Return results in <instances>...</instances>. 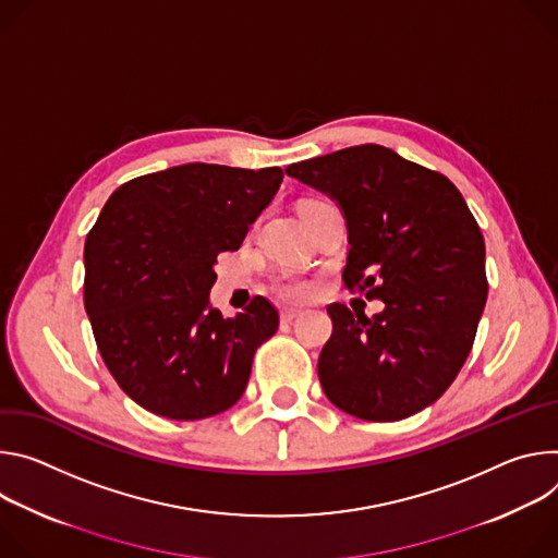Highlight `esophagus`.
Segmentation results:
<instances>
[{
	"mask_svg": "<svg viewBox=\"0 0 558 558\" xmlns=\"http://www.w3.org/2000/svg\"><path fill=\"white\" fill-rule=\"evenodd\" d=\"M301 313L299 311H283L281 313V324H292Z\"/></svg>",
	"mask_w": 558,
	"mask_h": 558,
	"instance_id": "1",
	"label": "esophagus"
}]
</instances>
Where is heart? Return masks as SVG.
I'll use <instances>...</instances> for the list:
<instances>
[{
    "label": "heart",
    "mask_w": 558,
    "mask_h": 558,
    "mask_svg": "<svg viewBox=\"0 0 558 558\" xmlns=\"http://www.w3.org/2000/svg\"><path fill=\"white\" fill-rule=\"evenodd\" d=\"M277 292L283 296V299H290V301H299L303 296H307V292H311V286H307L303 279L299 277H281L277 281Z\"/></svg>",
    "instance_id": "b5f03b06"
}]
</instances>
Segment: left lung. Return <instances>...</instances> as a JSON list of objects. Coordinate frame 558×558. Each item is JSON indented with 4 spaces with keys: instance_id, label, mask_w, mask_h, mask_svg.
<instances>
[{
    "instance_id": "1",
    "label": "left lung",
    "mask_w": 558,
    "mask_h": 558,
    "mask_svg": "<svg viewBox=\"0 0 558 558\" xmlns=\"http://www.w3.org/2000/svg\"><path fill=\"white\" fill-rule=\"evenodd\" d=\"M322 191L348 228L350 290L381 299L367 319L330 303L319 356L326 397L363 421H401L457 379L487 299L485 243L457 185L377 144L286 168Z\"/></svg>"
}]
</instances>
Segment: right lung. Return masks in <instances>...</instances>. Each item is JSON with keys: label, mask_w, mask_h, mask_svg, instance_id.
<instances>
[{"label": "right lung", "mask_w": 558, "mask_h": 558, "mask_svg": "<svg viewBox=\"0 0 558 558\" xmlns=\"http://www.w3.org/2000/svg\"><path fill=\"white\" fill-rule=\"evenodd\" d=\"M281 168L183 163L110 195L84 247V305L99 354L135 403L174 421L232 408L279 328L255 296L226 319L210 305L217 255L236 251L272 202Z\"/></svg>", "instance_id": "obj_1"}]
</instances>
